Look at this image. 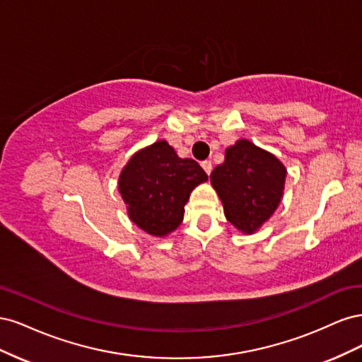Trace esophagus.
I'll list each match as a JSON object with an SVG mask.
<instances>
[{"mask_svg":"<svg viewBox=\"0 0 362 362\" xmlns=\"http://www.w3.org/2000/svg\"><path fill=\"white\" fill-rule=\"evenodd\" d=\"M201 166H202V169L205 170V173H206V175H210V173H211V170H213V164H211V161L205 160V161H202V163H201Z\"/></svg>","mask_w":362,"mask_h":362,"instance_id":"esophagus-1","label":"esophagus"}]
</instances>
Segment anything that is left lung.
<instances>
[{
    "label": "left lung",
    "mask_w": 362,
    "mask_h": 362,
    "mask_svg": "<svg viewBox=\"0 0 362 362\" xmlns=\"http://www.w3.org/2000/svg\"><path fill=\"white\" fill-rule=\"evenodd\" d=\"M287 169L272 152L247 139L225 149V161L210 175L226 221L242 234H255L284 196Z\"/></svg>",
    "instance_id": "obj_1"
}]
</instances>
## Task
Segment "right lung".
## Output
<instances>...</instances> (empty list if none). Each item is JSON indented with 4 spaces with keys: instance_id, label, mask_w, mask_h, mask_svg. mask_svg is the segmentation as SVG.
<instances>
[{
    "instance_id": "right-lung-1",
    "label": "right lung",
    "mask_w": 362,
    "mask_h": 362,
    "mask_svg": "<svg viewBox=\"0 0 362 362\" xmlns=\"http://www.w3.org/2000/svg\"><path fill=\"white\" fill-rule=\"evenodd\" d=\"M206 180L198 163L180 158L166 140H157L128 160L117 189L131 222L161 238L181 225L190 193Z\"/></svg>"
}]
</instances>
